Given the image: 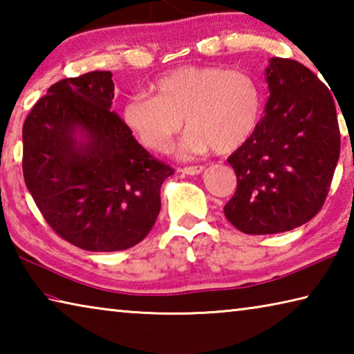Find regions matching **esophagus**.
<instances>
[{
	"label": "esophagus",
	"instance_id": "34e87169",
	"mask_svg": "<svg viewBox=\"0 0 354 354\" xmlns=\"http://www.w3.org/2000/svg\"><path fill=\"white\" fill-rule=\"evenodd\" d=\"M179 171L184 173V175H200L201 171H205V165H190V167H184V169H179Z\"/></svg>",
	"mask_w": 354,
	"mask_h": 354
}]
</instances>
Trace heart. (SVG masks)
I'll return each mask as SVG.
<instances>
[{"label":"heart","mask_w":354,"mask_h":354,"mask_svg":"<svg viewBox=\"0 0 354 354\" xmlns=\"http://www.w3.org/2000/svg\"><path fill=\"white\" fill-rule=\"evenodd\" d=\"M154 95L134 93L123 104V120L143 147L167 151L185 120L184 156L231 153L257 128L262 113L259 81L245 70L183 65L153 82Z\"/></svg>","instance_id":"1"}]
</instances>
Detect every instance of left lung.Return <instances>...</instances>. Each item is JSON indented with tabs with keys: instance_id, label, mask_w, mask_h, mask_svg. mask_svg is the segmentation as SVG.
I'll return each mask as SVG.
<instances>
[{
	"instance_id": "1",
	"label": "left lung",
	"mask_w": 354,
	"mask_h": 354,
	"mask_svg": "<svg viewBox=\"0 0 354 354\" xmlns=\"http://www.w3.org/2000/svg\"><path fill=\"white\" fill-rule=\"evenodd\" d=\"M266 115L227 162L237 189L226 218L245 234H277L315 217L340 154L331 92L303 64L272 57Z\"/></svg>"
}]
</instances>
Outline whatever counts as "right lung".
I'll list each match as a JSON object with an SVG mask.
<instances>
[{
  "label": "right lung",
  "instance_id": "1",
  "mask_svg": "<svg viewBox=\"0 0 354 354\" xmlns=\"http://www.w3.org/2000/svg\"><path fill=\"white\" fill-rule=\"evenodd\" d=\"M112 100L111 71L65 77L23 124L28 190L53 231L87 251L142 242L160 211V185L175 173L134 139Z\"/></svg>",
  "mask_w": 354,
  "mask_h": 354
}]
</instances>
